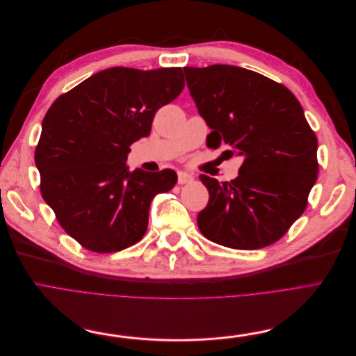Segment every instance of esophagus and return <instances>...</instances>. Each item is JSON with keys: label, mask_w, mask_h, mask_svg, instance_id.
<instances>
[{"label": "esophagus", "mask_w": 356, "mask_h": 356, "mask_svg": "<svg viewBox=\"0 0 356 356\" xmlns=\"http://www.w3.org/2000/svg\"><path fill=\"white\" fill-rule=\"evenodd\" d=\"M193 179H194V177L191 174H188V172H185V171H179L178 172V184H181V185L190 184V182H193Z\"/></svg>", "instance_id": "34e87169"}]
</instances>
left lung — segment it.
<instances>
[{"label":"left lung","mask_w":356,"mask_h":356,"mask_svg":"<svg viewBox=\"0 0 356 356\" xmlns=\"http://www.w3.org/2000/svg\"><path fill=\"white\" fill-rule=\"evenodd\" d=\"M190 94L211 133L207 146L227 145L243 156L239 177L220 184L200 175L209 204L200 232L232 249L277 242L307 207L317 179V138L294 94L273 79L233 65L184 67Z\"/></svg>","instance_id":"1"}]
</instances>
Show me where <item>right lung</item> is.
I'll return each instance as SVG.
<instances>
[{
  "instance_id": "1",
  "label": "right lung",
  "mask_w": 356,
  "mask_h": 356,
  "mask_svg": "<svg viewBox=\"0 0 356 356\" xmlns=\"http://www.w3.org/2000/svg\"><path fill=\"white\" fill-rule=\"evenodd\" d=\"M184 86L181 67L115 66L82 81L47 110L35 152L40 191L81 246L110 253L143 238L152 200L172 190L178 177L172 169L130 172L127 155Z\"/></svg>"
}]
</instances>
